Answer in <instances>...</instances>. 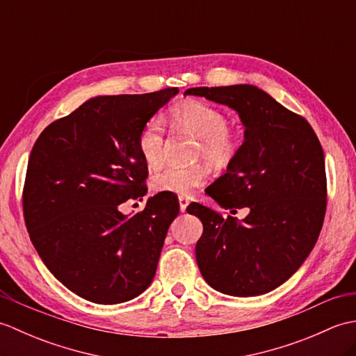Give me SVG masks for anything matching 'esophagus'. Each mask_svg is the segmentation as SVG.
Wrapping results in <instances>:
<instances>
[{"mask_svg": "<svg viewBox=\"0 0 356 356\" xmlns=\"http://www.w3.org/2000/svg\"><path fill=\"white\" fill-rule=\"evenodd\" d=\"M190 205V200H188L186 197H184V195H180L179 197V207H180V213H185L186 211V207Z\"/></svg>", "mask_w": 356, "mask_h": 356, "instance_id": "esophagus-1", "label": "esophagus"}]
</instances>
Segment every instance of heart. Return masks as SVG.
Here are the masks:
<instances>
[{"label": "heart", "mask_w": 356, "mask_h": 356, "mask_svg": "<svg viewBox=\"0 0 356 356\" xmlns=\"http://www.w3.org/2000/svg\"><path fill=\"white\" fill-rule=\"evenodd\" d=\"M174 127L191 133L200 139L197 156L213 165L223 168L228 166L240 149L238 134L228 127V118L214 105L200 101H184L170 110ZM138 149L149 168L163 162V128L161 122L151 119L142 127L138 136ZM208 179L203 165L176 166L168 165L156 172L151 180L153 190L177 195H191Z\"/></svg>", "instance_id": "b5f03b06"}]
</instances>
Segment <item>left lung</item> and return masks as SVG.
I'll return each mask as SVG.
<instances>
[{
    "instance_id": "obj_1",
    "label": "left lung",
    "mask_w": 356,
    "mask_h": 356,
    "mask_svg": "<svg viewBox=\"0 0 356 356\" xmlns=\"http://www.w3.org/2000/svg\"><path fill=\"white\" fill-rule=\"evenodd\" d=\"M202 96L238 113L245 140L226 172L208 188L238 222L191 203L203 234L195 260L205 282L232 297H255L287 282L318 240L326 213V170L321 143L305 118L284 108L261 88L249 84L195 87Z\"/></svg>"
}]
</instances>
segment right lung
Wrapping results in <instances>:
<instances>
[{"mask_svg": "<svg viewBox=\"0 0 356 356\" xmlns=\"http://www.w3.org/2000/svg\"><path fill=\"white\" fill-rule=\"evenodd\" d=\"M177 93L92 97L35 142L22 193L29 236L47 269L81 298L124 303L153 282L179 202L159 193L142 213L125 216L119 207L147 194L138 136Z\"/></svg>", "mask_w": 356, "mask_h": 356, "instance_id": "right-lung-1", "label": "right lung"}]
</instances>
